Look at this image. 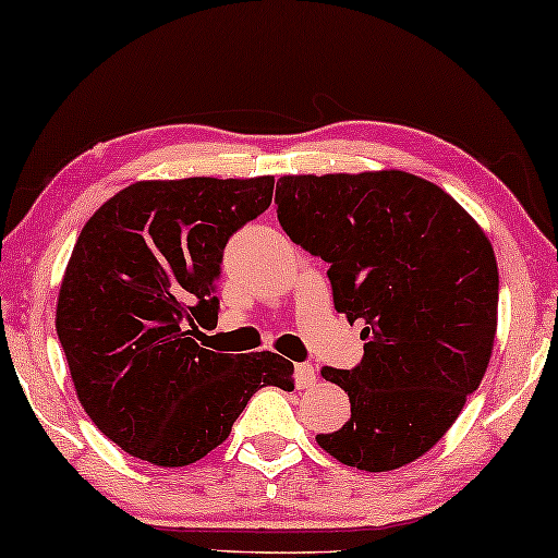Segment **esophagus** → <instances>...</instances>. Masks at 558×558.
Wrapping results in <instances>:
<instances>
[{
	"label": "esophagus",
	"mask_w": 558,
	"mask_h": 558,
	"mask_svg": "<svg viewBox=\"0 0 558 558\" xmlns=\"http://www.w3.org/2000/svg\"><path fill=\"white\" fill-rule=\"evenodd\" d=\"M315 379H317V373L313 365H307V362H300V365H295V385L300 387V390L313 387Z\"/></svg>",
	"instance_id": "esophagus-1"
}]
</instances>
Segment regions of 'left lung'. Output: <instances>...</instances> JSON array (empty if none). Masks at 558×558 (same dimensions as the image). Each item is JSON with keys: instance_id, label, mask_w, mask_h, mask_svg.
Returning a JSON list of instances; mask_svg holds the SVG:
<instances>
[{"instance_id": "1", "label": "left lung", "mask_w": 558, "mask_h": 558, "mask_svg": "<svg viewBox=\"0 0 558 558\" xmlns=\"http://www.w3.org/2000/svg\"><path fill=\"white\" fill-rule=\"evenodd\" d=\"M278 183L282 231L330 265L335 311L365 320L360 365L323 369L352 414L317 445L357 470H400L447 435L489 367L494 247L447 191L397 168Z\"/></svg>"}]
</instances>
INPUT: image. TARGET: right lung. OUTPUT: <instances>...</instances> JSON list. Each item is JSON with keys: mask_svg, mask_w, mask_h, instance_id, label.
Returning <instances> with one entry per match:
<instances>
[{"mask_svg": "<svg viewBox=\"0 0 558 558\" xmlns=\"http://www.w3.org/2000/svg\"><path fill=\"white\" fill-rule=\"evenodd\" d=\"M272 175L136 181L86 220L57 298L78 402L113 445L156 466L214 452L265 385L293 390L276 352L223 355L193 340L218 320L223 247L272 201Z\"/></svg>", "mask_w": 558, "mask_h": 558, "instance_id": "add662e5", "label": "right lung"}]
</instances>
